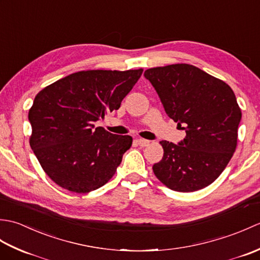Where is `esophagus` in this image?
Here are the masks:
<instances>
[{
    "instance_id": "34e87169",
    "label": "esophagus",
    "mask_w": 260,
    "mask_h": 260,
    "mask_svg": "<svg viewBox=\"0 0 260 260\" xmlns=\"http://www.w3.org/2000/svg\"><path fill=\"white\" fill-rule=\"evenodd\" d=\"M136 142H137V144H139L141 147H146V146L150 145V141H147V140L140 139V140H137Z\"/></svg>"
}]
</instances>
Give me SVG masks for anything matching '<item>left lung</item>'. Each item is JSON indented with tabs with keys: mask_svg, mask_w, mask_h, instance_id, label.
<instances>
[{
	"mask_svg": "<svg viewBox=\"0 0 260 260\" xmlns=\"http://www.w3.org/2000/svg\"><path fill=\"white\" fill-rule=\"evenodd\" d=\"M170 118L185 131L179 144L159 142L163 158L153 165L169 189L194 192L219 178L233 157L241 110L224 81L194 66L174 63L145 70Z\"/></svg>",
	"mask_w": 260,
	"mask_h": 260,
	"instance_id": "8db88e82",
	"label": "left lung"
}]
</instances>
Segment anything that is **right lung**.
<instances>
[{
	"label": "right lung",
	"mask_w": 260,
	"mask_h": 260,
	"mask_svg": "<svg viewBox=\"0 0 260 260\" xmlns=\"http://www.w3.org/2000/svg\"><path fill=\"white\" fill-rule=\"evenodd\" d=\"M143 69L82 70L43 88L29 109L30 146L54 183L88 193L113 178L133 143L95 121L120 107Z\"/></svg>",
	"instance_id": "right-lung-1"
}]
</instances>
